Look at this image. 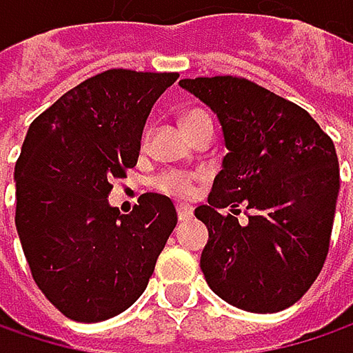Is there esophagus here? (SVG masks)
<instances>
[{
  "mask_svg": "<svg viewBox=\"0 0 353 353\" xmlns=\"http://www.w3.org/2000/svg\"><path fill=\"white\" fill-rule=\"evenodd\" d=\"M192 214H194L192 206H183V204L177 206V219L179 221H188V219H192Z\"/></svg>",
  "mask_w": 353,
  "mask_h": 353,
  "instance_id": "esophagus-1",
  "label": "esophagus"
}]
</instances>
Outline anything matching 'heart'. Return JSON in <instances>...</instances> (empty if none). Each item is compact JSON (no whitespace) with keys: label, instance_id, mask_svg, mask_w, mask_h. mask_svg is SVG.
Wrapping results in <instances>:
<instances>
[{"label":"heart","instance_id":"heart-1","mask_svg":"<svg viewBox=\"0 0 353 353\" xmlns=\"http://www.w3.org/2000/svg\"><path fill=\"white\" fill-rule=\"evenodd\" d=\"M210 120L206 112L202 110H190L185 116H183V124L185 128L192 132L198 124ZM149 141V130H145L143 134V145ZM196 181H198V176L196 174H190V172H177V170H168L163 174L153 179V188L165 196H172V198H177V200H190L194 194H196Z\"/></svg>","mask_w":353,"mask_h":353}]
</instances>
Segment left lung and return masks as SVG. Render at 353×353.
Listing matches in <instances>:
<instances>
[{
    "label": "left lung",
    "instance_id": "obj_1",
    "mask_svg": "<svg viewBox=\"0 0 353 353\" xmlns=\"http://www.w3.org/2000/svg\"><path fill=\"white\" fill-rule=\"evenodd\" d=\"M179 85L216 112L229 149L208 204L196 208L208 227L202 274L237 309L284 311L313 286L329 251L339 192L333 141L305 108L245 77ZM241 203L245 225L236 219Z\"/></svg>",
    "mask_w": 353,
    "mask_h": 353
}]
</instances>
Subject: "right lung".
Wrapping results in <instances>:
<instances>
[{
	"label": "right lung",
	"instance_id": "obj_1",
	"mask_svg": "<svg viewBox=\"0 0 353 353\" xmlns=\"http://www.w3.org/2000/svg\"><path fill=\"white\" fill-rule=\"evenodd\" d=\"M177 77L108 69L28 128L16 161V229L36 286L65 317L98 323L126 311L176 229L168 196L147 192L120 214L108 194L137 165L147 116Z\"/></svg>",
	"mask_w": 353,
	"mask_h": 353
}]
</instances>
